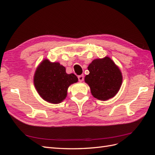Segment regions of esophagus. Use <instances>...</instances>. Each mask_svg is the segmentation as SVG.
<instances>
[{
	"instance_id": "esophagus-1",
	"label": "esophagus",
	"mask_w": 155,
	"mask_h": 155,
	"mask_svg": "<svg viewBox=\"0 0 155 155\" xmlns=\"http://www.w3.org/2000/svg\"><path fill=\"white\" fill-rule=\"evenodd\" d=\"M78 79L79 81H83L84 79V76L83 75H80V76H78Z\"/></svg>"
}]
</instances>
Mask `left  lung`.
Wrapping results in <instances>:
<instances>
[{
  "instance_id": "1",
  "label": "left lung",
  "mask_w": 155,
  "mask_h": 155,
  "mask_svg": "<svg viewBox=\"0 0 155 155\" xmlns=\"http://www.w3.org/2000/svg\"><path fill=\"white\" fill-rule=\"evenodd\" d=\"M88 70L90 73L85 76V81L94 97L105 101L116 94L122 83V76L112 60L108 57L95 59Z\"/></svg>"
}]
</instances>
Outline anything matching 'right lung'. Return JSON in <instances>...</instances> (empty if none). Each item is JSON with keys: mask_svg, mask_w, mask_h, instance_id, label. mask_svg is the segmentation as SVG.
Returning a JSON list of instances; mask_svg holds the SVG:
<instances>
[{"mask_svg": "<svg viewBox=\"0 0 155 155\" xmlns=\"http://www.w3.org/2000/svg\"><path fill=\"white\" fill-rule=\"evenodd\" d=\"M78 79L74 74H67L65 68L59 63L45 59L37 68L34 85L41 97L51 104H59L67 94L68 87Z\"/></svg>", "mask_w": 155, "mask_h": 155, "instance_id": "add662e5", "label": "right lung"}]
</instances>
